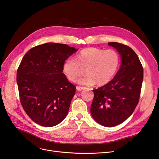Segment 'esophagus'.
Listing matches in <instances>:
<instances>
[{"mask_svg":"<svg viewBox=\"0 0 159 159\" xmlns=\"http://www.w3.org/2000/svg\"><path fill=\"white\" fill-rule=\"evenodd\" d=\"M84 89H85V88H83V87H80V86H77V87H76V89L78 90V91H82V90H84Z\"/></svg>","mask_w":159,"mask_h":159,"instance_id":"obj_1","label":"esophagus"}]
</instances>
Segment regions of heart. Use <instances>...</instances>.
Returning <instances> with one entry per match:
<instances>
[{
    "label": "heart",
    "instance_id": "obj_1",
    "mask_svg": "<svg viewBox=\"0 0 159 159\" xmlns=\"http://www.w3.org/2000/svg\"><path fill=\"white\" fill-rule=\"evenodd\" d=\"M66 59L62 65V71L69 80L74 81L85 70V76L76 81L80 85L91 86L97 84L102 86L113 78L118 70L120 58L113 50H103L96 48H88L75 57Z\"/></svg>",
    "mask_w": 159,
    "mask_h": 159
}]
</instances>
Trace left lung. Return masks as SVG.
<instances>
[{"label": "left lung", "instance_id": "8db88e82", "mask_svg": "<svg viewBox=\"0 0 159 159\" xmlns=\"http://www.w3.org/2000/svg\"><path fill=\"white\" fill-rule=\"evenodd\" d=\"M108 45L119 52L121 64L111 81L93 89L94 98L90 109L96 122L112 127L124 122L135 109L140 98L143 68L130 47L117 42H109Z\"/></svg>", "mask_w": 159, "mask_h": 159}]
</instances>
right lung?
Returning a JSON list of instances; mask_svg holds the SVG:
<instances>
[{
    "label": "right lung",
    "instance_id": "right-lung-1",
    "mask_svg": "<svg viewBox=\"0 0 159 159\" xmlns=\"http://www.w3.org/2000/svg\"><path fill=\"white\" fill-rule=\"evenodd\" d=\"M78 50L49 42L32 48L23 57L16 81L22 106L34 122L53 127L67 116L75 87L62 72V65Z\"/></svg>",
    "mask_w": 159,
    "mask_h": 159
}]
</instances>
